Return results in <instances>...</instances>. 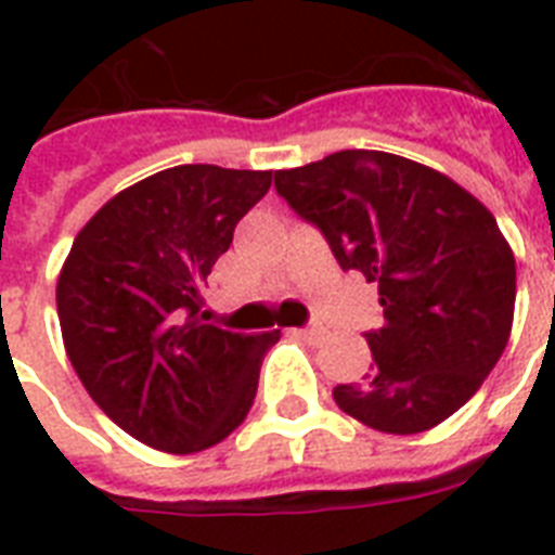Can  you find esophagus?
I'll return each instance as SVG.
<instances>
[{
  "label": "esophagus",
  "instance_id": "34e87169",
  "mask_svg": "<svg viewBox=\"0 0 555 555\" xmlns=\"http://www.w3.org/2000/svg\"><path fill=\"white\" fill-rule=\"evenodd\" d=\"M296 334L302 339H308V343H322V339L328 337V331L322 328V325H308V328H299Z\"/></svg>",
  "mask_w": 555,
  "mask_h": 555
}]
</instances>
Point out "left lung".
Here are the masks:
<instances>
[{
    "mask_svg": "<svg viewBox=\"0 0 555 555\" xmlns=\"http://www.w3.org/2000/svg\"><path fill=\"white\" fill-rule=\"evenodd\" d=\"M276 192L320 227L339 268L377 285L374 369L334 388L339 409L388 435L455 414L513 328L516 256L490 209L438 169L374 150L279 169Z\"/></svg>",
    "mask_w": 555,
    "mask_h": 555,
    "instance_id": "left-lung-1",
    "label": "left lung"
}]
</instances>
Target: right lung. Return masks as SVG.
I'll return each mask as SVG.
<instances>
[{
  "label": "right lung",
  "instance_id": "obj_1",
  "mask_svg": "<svg viewBox=\"0 0 555 555\" xmlns=\"http://www.w3.org/2000/svg\"><path fill=\"white\" fill-rule=\"evenodd\" d=\"M273 172L184 164L91 216L56 279L65 354L91 400L146 447L192 455L247 417L279 339L198 320L201 285Z\"/></svg>",
  "mask_w": 555,
  "mask_h": 555
}]
</instances>
